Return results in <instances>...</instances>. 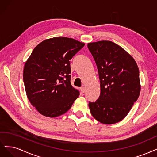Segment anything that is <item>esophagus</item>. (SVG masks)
<instances>
[{
	"instance_id": "esophagus-1",
	"label": "esophagus",
	"mask_w": 157,
	"mask_h": 157,
	"mask_svg": "<svg viewBox=\"0 0 157 157\" xmlns=\"http://www.w3.org/2000/svg\"><path fill=\"white\" fill-rule=\"evenodd\" d=\"M80 90H81V92H82V93H84L85 92V89L84 87H82L80 88Z\"/></svg>"
}]
</instances>
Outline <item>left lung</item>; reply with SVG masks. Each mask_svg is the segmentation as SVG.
Returning a JSON list of instances; mask_svg holds the SVG:
<instances>
[{"mask_svg": "<svg viewBox=\"0 0 157 157\" xmlns=\"http://www.w3.org/2000/svg\"><path fill=\"white\" fill-rule=\"evenodd\" d=\"M98 71L100 95L89 103L94 119L106 124L123 120L140 93L138 65L130 54L111 41L88 43Z\"/></svg>", "mask_w": 157, "mask_h": 157, "instance_id": "obj_1", "label": "left lung"}]
</instances>
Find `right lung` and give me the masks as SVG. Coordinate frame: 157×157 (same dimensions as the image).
<instances>
[{"label":"right lung","mask_w":157,"mask_h":157,"mask_svg":"<svg viewBox=\"0 0 157 157\" xmlns=\"http://www.w3.org/2000/svg\"><path fill=\"white\" fill-rule=\"evenodd\" d=\"M85 44L55 37L34 48L23 69L27 98L38 112L56 117L67 112L79 95L70 83V61Z\"/></svg>","instance_id":"right-lung-1"}]
</instances>
